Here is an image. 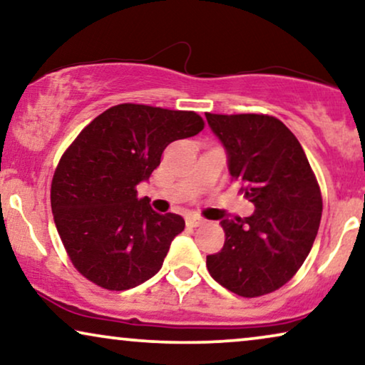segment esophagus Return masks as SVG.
Here are the masks:
<instances>
[{
	"label": "esophagus",
	"mask_w": 365,
	"mask_h": 365,
	"mask_svg": "<svg viewBox=\"0 0 365 365\" xmlns=\"http://www.w3.org/2000/svg\"><path fill=\"white\" fill-rule=\"evenodd\" d=\"M204 224V219L202 217H197V216H187L186 217V226L187 227H199Z\"/></svg>",
	"instance_id": "obj_1"
}]
</instances>
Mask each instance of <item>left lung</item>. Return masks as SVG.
I'll return each mask as SVG.
<instances>
[{
	"label": "left lung",
	"mask_w": 365,
	"mask_h": 365,
	"mask_svg": "<svg viewBox=\"0 0 365 365\" xmlns=\"http://www.w3.org/2000/svg\"><path fill=\"white\" fill-rule=\"evenodd\" d=\"M226 149L227 168L256 209L246 219L221 221L226 241L206 259L216 282L242 297L277 291L311 252L322 197L306 153L277 118L206 114Z\"/></svg>",
	"instance_id": "obj_1"
}]
</instances>
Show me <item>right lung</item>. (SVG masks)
<instances>
[{"instance_id": "1", "label": "right lung", "mask_w": 365, "mask_h": 365, "mask_svg": "<svg viewBox=\"0 0 365 365\" xmlns=\"http://www.w3.org/2000/svg\"><path fill=\"white\" fill-rule=\"evenodd\" d=\"M204 129L194 111L118 104L94 118L59 159L51 209L73 266L109 291H126L161 269L178 214H159L136 186L161 164L163 151Z\"/></svg>"}]
</instances>
